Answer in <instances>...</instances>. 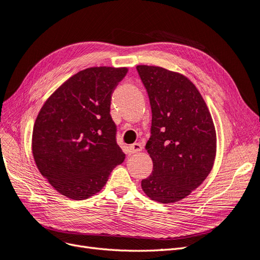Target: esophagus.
I'll list each match as a JSON object with an SVG mask.
<instances>
[{"instance_id": "obj_1", "label": "esophagus", "mask_w": 260, "mask_h": 260, "mask_svg": "<svg viewBox=\"0 0 260 260\" xmlns=\"http://www.w3.org/2000/svg\"><path fill=\"white\" fill-rule=\"evenodd\" d=\"M127 150H128L129 155L136 154V153H139V151L142 150V146H141V144H139V143H134V144H132L128 147Z\"/></svg>"}]
</instances>
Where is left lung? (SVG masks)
<instances>
[{
    "mask_svg": "<svg viewBox=\"0 0 260 260\" xmlns=\"http://www.w3.org/2000/svg\"><path fill=\"white\" fill-rule=\"evenodd\" d=\"M151 109L146 144L153 172L142 180L151 200L173 203L189 194L211 172L216 133L198 89L182 74L164 68L138 66Z\"/></svg>",
    "mask_w": 260,
    "mask_h": 260,
    "instance_id": "obj_1",
    "label": "left lung"
}]
</instances>
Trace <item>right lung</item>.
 <instances>
[{"instance_id": "1", "label": "right lung", "mask_w": 260, "mask_h": 260, "mask_svg": "<svg viewBox=\"0 0 260 260\" xmlns=\"http://www.w3.org/2000/svg\"><path fill=\"white\" fill-rule=\"evenodd\" d=\"M126 68L80 71L53 92L41 109L32 134V151L41 174L57 191L87 199L124 160L111 117L112 95Z\"/></svg>"}]
</instances>
